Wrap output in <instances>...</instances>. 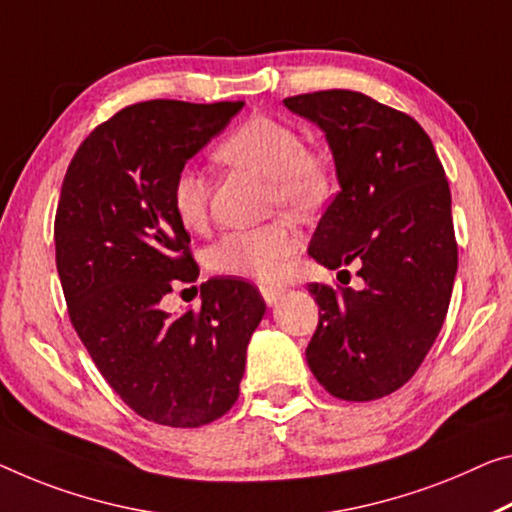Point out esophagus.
I'll return each mask as SVG.
<instances>
[{
    "label": "esophagus",
    "instance_id": "1",
    "mask_svg": "<svg viewBox=\"0 0 512 512\" xmlns=\"http://www.w3.org/2000/svg\"><path fill=\"white\" fill-rule=\"evenodd\" d=\"M286 293V288L283 286H274V283H263L261 286V295H263V300L267 302V304H277L279 300H281V295Z\"/></svg>",
    "mask_w": 512,
    "mask_h": 512
}]
</instances>
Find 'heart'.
Listing matches in <instances>:
<instances>
[{
	"label": "heart",
	"mask_w": 512,
	"mask_h": 512,
	"mask_svg": "<svg viewBox=\"0 0 512 512\" xmlns=\"http://www.w3.org/2000/svg\"><path fill=\"white\" fill-rule=\"evenodd\" d=\"M215 160L226 167L267 176L270 208H286L297 217H311L332 192V174L320 155L306 151L293 125L251 116L215 148ZM169 203L180 226L201 231L208 222V178L196 167L176 171ZM300 231L290 219H274L256 229L224 233L206 251L208 270L231 277L272 281L300 249Z\"/></svg>",
	"instance_id": "obj_1"
}]
</instances>
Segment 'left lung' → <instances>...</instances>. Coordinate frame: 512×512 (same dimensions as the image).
<instances>
[{
  "label": "left lung",
  "mask_w": 512,
  "mask_h": 512,
  "mask_svg": "<svg viewBox=\"0 0 512 512\" xmlns=\"http://www.w3.org/2000/svg\"><path fill=\"white\" fill-rule=\"evenodd\" d=\"M283 105L325 132L341 185L309 254L327 270L359 265L364 279L361 290L309 283L320 320L306 361L336 398L389 396L426 359L451 302L458 245L444 167L412 116L364 93L316 91Z\"/></svg>",
  "instance_id": "obj_1"
}]
</instances>
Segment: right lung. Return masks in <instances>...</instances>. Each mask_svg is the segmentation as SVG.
Returning a JSON list of instances; mask_svg holds the SVG:
<instances>
[{
  "label": "right lung",
  "mask_w": 512,
  "mask_h": 512,
  "mask_svg": "<svg viewBox=\"0 0 512 512\" xmlns=\"http://www.w3.org/2000/svg\"><path fill=\"white\" fill-rule=\"evenodd\" d=\"M242 105L125 107L82 141L61 185L54 245L70 322L109 387L160 426L199 428L231 410L265 313L240 279L201 283V311L160 306L174 281L199 277L171 180Z\"/></svg>",
  "instance_id": "obj_1"
}]
</instances>
